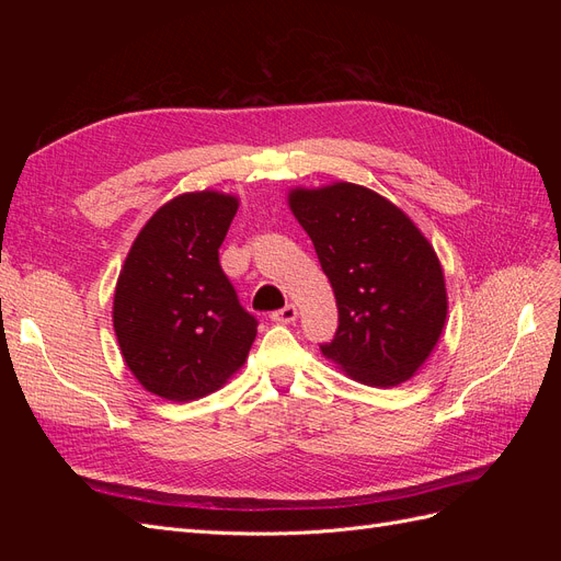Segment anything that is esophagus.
<instances>
[{"mask_svg": "<svg viewBox=\"0 0 561 561\" xmlns=\"http://www.w3.org/2000/svg\"><path fill=\"white\" fill-rule=\"evenodd\" d=\"M271 320L280 322V325H287V322L297 320V307H295V304H287V307H283V309L271 313Z\"/></svg>", "mask_w": 561, "mask_h": 561, "instance_id": "1", "label": "esophagus"}]
</instances>
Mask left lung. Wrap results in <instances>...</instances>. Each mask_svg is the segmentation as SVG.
Returning <instances> with one entry per match:
<instances>
[{
	"label": "left lung",
	"mask_w": 561,
	"mask_h": 561,
	"mask_svg": "<svg viewBox=\"0 0 561 561\" xmlns=\"http://www.w3.org/2000/svg\"><path fill=\"white\" fill-rule=\"evenodd\" d=\"M290 208L311 236L334 290L339 325L322 355L367 386H398L435 348L447 318L435 250L393 203L360 184L295 190Z\"/></svg>",
	"instance_id": "1"
}]
</instances>
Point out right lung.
Returning <instances> with one entry per match:
<instances>
[{"label":"right lung","instance_id":"obj_1","mask_svg":"<svg viewBox=\"0 0 561 561\" xmlns=\"http://www.w3.org/2000/svg\"><path fill=\"white\" fill-rule=\"evenodd\" d=\"M239 201L182 194L135 239L114 295V332L147 390L186 402L213 393L239 369L257 334L219 264Z\"/></svg>","mask_w":561,"mask_h":561}]
</instances>
